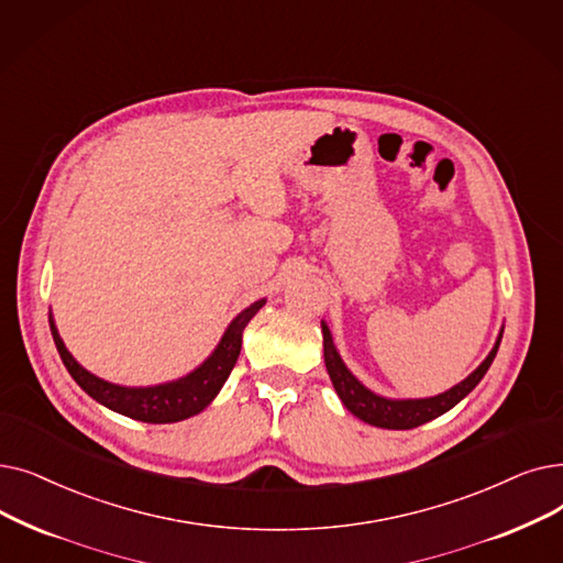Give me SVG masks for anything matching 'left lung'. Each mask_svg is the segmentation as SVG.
I'll list each match as a JSON object with an SVG mask.
<instances>
[{
    "label": "left lung",
    "instance_id": "8db88e82",
    "mask_svg": "<svg viewBox=\"0 0 563 563\" xmlns=\"http://www.w3.org/2000/svg\"><path fill=\"white\" fill-rule=\"evenodd\" d=\"M322 333H324V363H327L329 377L333 382V388L340 396L342 405H345L356 419L371 423V426H377V428H386V430L419 428L437 417H442V413L449 411L451 407H455L483 379L487 368L493 365L497 350H499V342H501V335H499L497 345L493 347L490 354H487V358L478 365V368L467 379L460 382L451 390H446V394L434 396V398H423V400H386V398L375 396L373 390L365 388L345 368V363L340 361V356L333 347V340H331L327 324H322Z\"/></svg>",
    "mask_w": 563,
    "mask_h": 563
}]
</instances>
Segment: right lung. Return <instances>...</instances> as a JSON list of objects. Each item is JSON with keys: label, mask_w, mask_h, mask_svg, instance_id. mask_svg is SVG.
I'll return each mask as SVG.
<instances>
[{"label": "right lung", "mask_w": 563, "mask_h": 563, "mask_svg": "<svg viewBox=\"0 0 563 563\" xmlns=\"http://www.w3.org/2000/svg\"><path fill=\"white\" fill-rule=\"evenodd\" d=\"M262 306H264V299L255 301L251 308H246L236 317V320L228 327L221 345L216 347V352L200 365L198 371H192L190 375H186L177 382L161 384V386H146V388L117 386V384L93 377L91 373H87L82 368L76 358L68 354L53 320H51V331H53L55 345L66 365V371L96 402H101L108 409L124 413V417L135 419V421L177 423V421L195 417V413H200L218 396V390L223 388L225 379L230 377L234 363L239 358L243 329H246V324L253 320L255 312Z\"/></svg>", "instance_id": "obj_1"}]
</instances>
